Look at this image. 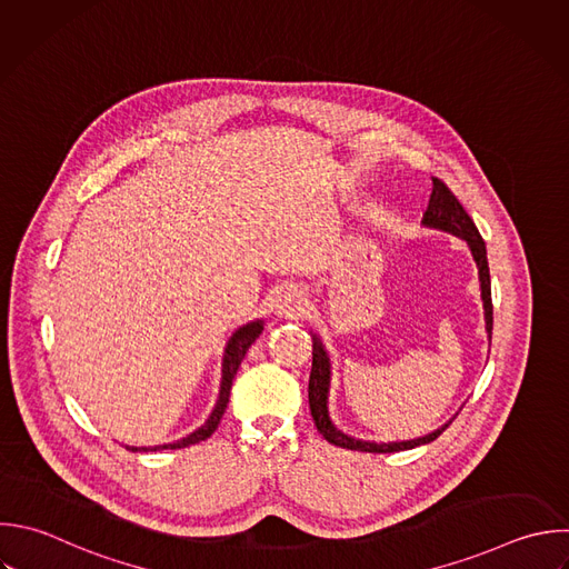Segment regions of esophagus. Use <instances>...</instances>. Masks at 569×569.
Masks as SVG:
<instances>
[{
	"instance_id": "obj_1",
	"label": "esophagus",
	"mask_w": 569,
	"mask_h": 569,
	"mask_svg": "<svg viewBox=\"0 0 569 569\" xmlns=\"http://www.w3.org/2000/svg\"><path fill=\"white\" fill-rule=\"evenodd\" d=\"M276 309L287 316H298L302 311V296L298 291H284L278 296Z\"/></svg>"
}]
</instances>
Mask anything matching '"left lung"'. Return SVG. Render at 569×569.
<instances>
[{
  "label": "left lung",
  "mask_w": 569,
  "mask_h": 569,
  "mask_svg": "<svg viewBox=\"0 0 569 569\" xmlns=\"http://www.w3.org/2000/svg\"><path fill=\"white\" fill-rule=\"evenodd\" d=\"M422 222L427 227L433 229H442L449 231L462 240H467L471 256L478 264V278H480V296H482V307H485V325H487V336L491 342V322H493V307H491V282H489V267H487V251H485V242L473 224V220L467 216V211L462 209V204L458 202V198L451 193V189L438 180L431 178V196H429V204L427 211L422 213ZM327 391H329V358L322 349V342L318 338H313V360H311V376H309V409L313 416V422L318 427V431L336 447L342 449H351V451H369V453H391V451H402V449H413L418 445H427L431 440H436L449 425L436 429L429 436L416 438V440H407V442H367V440H356L345 436L342 431H338L327 413Z\"/></svg>",
  "instance_id": "1"
}]
</instances>
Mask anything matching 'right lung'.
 <instances>
[{"label":"right lung","instance_id":"obj_1","mask_svg":"<svg viewBox=\"0 0 569 569\" xmlns=\"http://www.w3.org/2000/svg\"><path fill=\"white\" fill-rule=\"evenodd\" d=\"M260 333H262V322L258 320V322H251V325L238 329V331L231 336V340H229V345H227V351H224V362H222L220 398H218L216 409H213V413L209 416V420H207L198 431H193L191 436H187V438H182V440H178V442H171V445L153 447V451H156V449H182V447H191V445H196V442H200V440H207V438L218 429L220 418H222V413H224V409H227V402H229L231 382H233V378H236V373H238V367H240L244 353L249 351V347L256 342V338H258ZM129 449H131V451H138V447H129ZM144 451H147V447H144Z\"/></svg>","mask_w":569,"mask_h":569}]
</instances>
